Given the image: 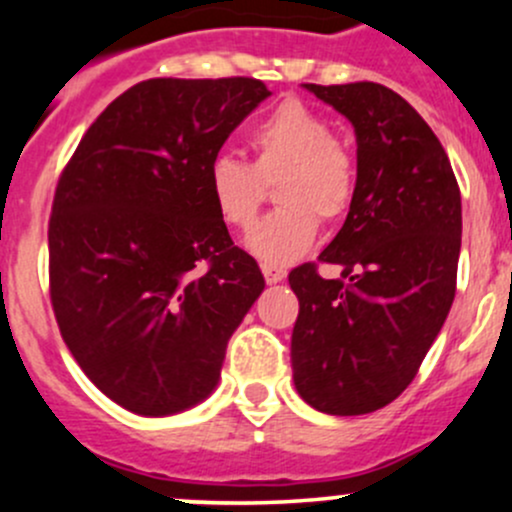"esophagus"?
<instances>
[{"label":"esophagus","mask_w":512,"mask_h":512,"mask_svg":"<svg viewBox=\"0 0 512 512\" xmlns=\"http://www.w3.org/2000/svg\"><path fill=\"white\" fill-rule=\"evenodd\" d=\"M262 275H265V280L270 282V285H277V282L285 280L287 270H285V267L270 265V262H262Z\"/></svg>","instance_id":"obj_1"}]
</instances>
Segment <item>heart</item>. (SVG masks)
<instances>
[{
  "label": "heart",
  "instance_id": "1",
  "mask_svg": "<svg viewBox=\"0 0 512 512\" xmlns=\"http://www.w3.org/2000/svg\"><path fill=\"white\" fill-rule=\"evenodd\" d=\"M252 160L215 156L208 165V195L220 220L235 230L255 223L275 188L280 210L247 237L252 255L270 265L302 257L314 245L319 218H344L356 193V160L334 138L332 123L299 101H285L247 133Z\"/></svg>",
  "mask_w": 512,
  "mask_h": 512
}]
</instances>
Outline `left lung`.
I'll list each match as a JSON object with an SVG mask.
<instances>
[{
    "instance_id": "left-lung-1",
    "label": "left lung",
    "mask_w": 512,
    "mask_h": 512,
    "mask_svg": "<svg viewBox=\"0 0 512 512\" xmlns=\"http://www.w3.org/2000/svg\"><path fill=\"white\" fill-rule=\"evenodd\" d=\"M352 121L356 193L319 262L289 272L299 299L292 376L334 416L371 414L414 381L456 297L461 190L436 133L409 101L374 81L304 84Z\"/></svg>"
}]
</instances>
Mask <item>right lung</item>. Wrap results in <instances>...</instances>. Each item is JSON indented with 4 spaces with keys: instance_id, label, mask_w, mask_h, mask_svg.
<instances>
[{
    "instance_id": "add662e5",
    "label": "right lung",
    "mask_w": 512,
    "mask_h": 512,
    "mask_svg": "<svg viewBox=\"0 0 512 512\" xmlns=\"http://www.w3.org/2000/svg\"><path fill=\"white\" fill-rule=\"evenodd\" d=\"M267 86L148 79L81 138L49 220L51 307L84 374L123 409L170 416L218 386L265 289L208 195V165Z\"/></svg>"
}]
</instances>
